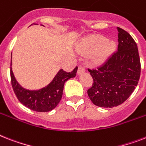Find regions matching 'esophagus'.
<instances>
[{
  "instance_id": "1",
  "label": "esophagus",
  "mask_w": 146,
  "mask_h": 146,
  "mask_svg": "<svg viewBox=\"0 0 146 146\" xmlns=\"http://www.w3.org/2000/svg\"><path fill=\"white\" fill-rule=\"evenodd\" d=\"M85 67L82 66V65H79V67H78V71H77V74L78 75H81L82 73H83L85 72Z\"/></svg>"
}]
</instances>
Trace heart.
<instances>
[{
    "label": "heart",
    "mask_w": 146,
    "mask_h": 146,
    "mask_svg": "<svg viewBox=\"0 0 146 146\" xmlns=\"http://www.w3.org/2000/svg\"><path fill=\"white\" fill-rule=\"evenodd\" d=\"M115 44L113 41L106 40L104 36H92L82 42L79 50L82 53H93L92 60L96 64L105 62L108 57L114 51Z\"/></svg>",
    "instance_id": "heart-1"
}]
</instances>
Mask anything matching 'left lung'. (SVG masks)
I'll return each mask as SVG.
<instances>
[{
    "label": "left lung",
    "mask_w": 146,
    "mask_h": 146,
    "mask_svg": "<svg viewBox=\"0 0 146 146\" xmlns=\"http://www.w3.org/2000/svg\"><path fill=\"white\" fill-rule=\"evenodd\" d=\"M118 30V51L97 69H88L93 78L88 95L94 105L112 108L131 95L139 80L141 64L137 45L132 36Z\"/></svg>",
    "instance_id": "left-lung-1"
}]
</instances>
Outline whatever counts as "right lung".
<instances>
[{"instance_id": "obj_1", "label": "right lung", "mask_w": 146, "mask_h": 146, "mask_svg": "<svg viewBox=\"0 0 146 146\" xmlns=\"http://www.w3.org/2000/svg\"><path fill=\"white\" fill-rule=\"evenodd\" d=\"M77 70L78 67H76L70 73L60 70L47 86L39 90H28L18 83L10 67L12 87L18 100L25 106L36 112H49L59 104L62 98L65 82L75 77Z\"/></svg>"}]
</instances>
